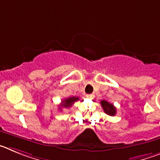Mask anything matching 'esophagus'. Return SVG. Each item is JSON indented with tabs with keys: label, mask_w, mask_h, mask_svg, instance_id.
<instances>
[{
	"label": "esophagus",
	"mask_w": 160,
	"mask_h": 160,
	"mask_svg": "<svg viewBox=\"0 0 160 160\" xmlns=\"http://www.w3.org/2000/svg\"><path fill=\"white\" fill-rule=\"evenodd\" d=\"M87 98H90V99H93V98H94V94H87Z\"/></svg>",
	"instance_id": "1"
}]
</instances>
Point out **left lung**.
<instances>
[{
  "label": "left lung",
  "mask_w": 160,
  "mask_h": 160,
  "mask_svg": "<svg viewBox=\"0 0 160 160\" xmlns=\"http://www.w3.org/2000/svg\"><path fill=\"white\" fill-rule=\"evenodd\" d=\"M101 106L106 114H108V115H111V116L115 115V114H116V108L114 107V106L113 104L108 102L106 100H102Z\"/></svg>",
  "instance_id": "1"
}]
</instances>
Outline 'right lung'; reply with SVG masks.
I'll return each instance as SVG.
<instances>
[{
	"mask_svg": "<svg viewBox=\"0 0 160 160\" xmlns=\"http://www.w3.org/2000/svg\"><path fill=\"white\" fill-rule=\"evenodd\" d=\"M78 99L79 98L75 97V96L66 98V99L62 101V103H61L60 106H59V109H60L61 111H62L63 108H69V107H71V106L74 103V102L78 101Z\"/></svg>",
	"mask_w": 160,
	"mask_h": 160,
	"instance_id": "right-lung-1",
	"label": "right lung"
}]
</instances>
